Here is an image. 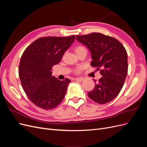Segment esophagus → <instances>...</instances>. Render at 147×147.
Masks as SVG:
<instances>
[{"label": "esophagus", "mask_w": 147, "mask_h": 147, "mask_svg": "<svg viewBox=\"0 0 147 147\" xmlns=\"http://www.w3.org/2000/svg\"><path fill=\"white\" fill-rule=\"evenodd\" d=\"M75 80H77V81H78V82H83V81H84V78H76L75 79Z\"/></svg>", "instance_id": "obj_1"}]
</instances>
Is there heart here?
<instances>
[{
	"label": "heart",
	"mask_w": 147,
	"mask_h": 147,
	"mask_svg": "<svg viewBox=\"0 0 147 147\" xmlns=\"http://www.w3.org/2000/svg\"><path fill=\"white\" fill-rule=\"evenodd\" d=\"M83 50H86V49L84 48V47L81 46V45L77 46V47H75V52H76L77 54H78V53H80V52L82 51H83ZM84 67L83 65H79L78 67H77L76 68V69H75V72H76V73H80L84 69Z\"/></svg>",
	"instance_id": "heart-1"
}]
</instances>
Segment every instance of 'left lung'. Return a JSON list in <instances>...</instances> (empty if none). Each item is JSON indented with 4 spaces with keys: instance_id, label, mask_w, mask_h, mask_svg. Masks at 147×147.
I'll return each instance as SVG.
<instances>
[{
    "instance_id": "8db88e82",
    "label": "left lung",
    "mask_w": 147,
    "mask_h": 147,
    "mask_svg": "<svg viewBox=\"0 0 147 147\" xmlns=\"http://www.w3.org/2000/svg\"><path fill=\"white\" fill-rule=\"evenodd\" d=\"M75 37L90 51L91 66L101 69L102 77L98 82L93 80L97 83L88 95L98 104L108 103L118 95L125 81L128 69L126 49L117 39L100 33Z\"/></svg>"
}]
</instances>
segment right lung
I'll return each mask as SVG.
<instances>
[{"label": "right lung", "instance_id": "add662e5", "mask_svg": "<svg viewBox=\"0 0 147 147\" xmlns=\"http://www.w3.org/2000/svg\"><path fill=\"white\" fill-rule=\"evenodd\" d=\"M75 39V35L41 37L31 43L22 55L19 65L21 85L30 100L38 107L51 110L64 99L71 81L68 78L59 80L52 76L51 70Z\"/></svg>", "mask_w": 147, "mask_h": 147}]
</instances>
